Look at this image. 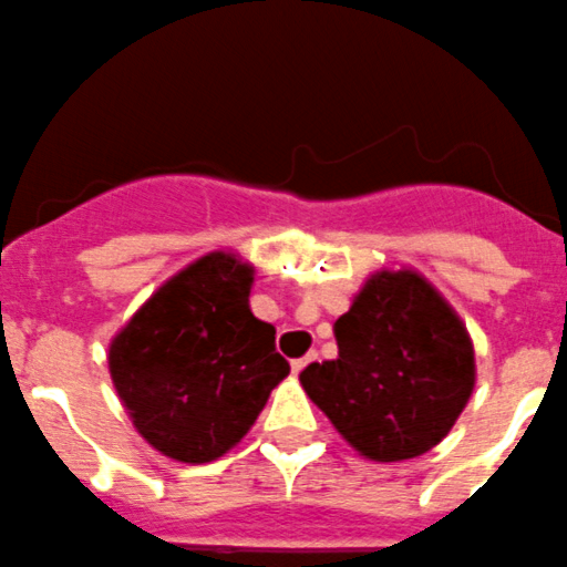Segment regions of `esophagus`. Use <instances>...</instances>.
Returning <instances> with one entry per match:
<instances>
[{"label": "esophagus", "mask_w": 567, "mask_h": 567, "mask_svg": "<svg viewBox=\"0 0 567 567\" xmlns=\"http://www.w3.org/2000/svg\"><path fill=\"white\" fill-rule=\"evenodd\" d=\"M315 359H317V353H306L303 359H295V361H292V373H295V375L303 373L306 364H309V361H315Z\"/></svg>", "instance_id": "obj_1"}]
</instances>
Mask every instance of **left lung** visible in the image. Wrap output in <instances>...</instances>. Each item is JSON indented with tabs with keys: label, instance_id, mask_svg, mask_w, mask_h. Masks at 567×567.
<instances>
[{
	"label": "left lung",
	"instance_id": "left-lung-1",
	"mask_svg": "<svg viewBox=\"0 0 567 567\" xmlns=\"http://www.w3.org/2000/svg\"><path fill=\"white\" fill-rule=\"evenodd\" d=\"M339 355L300 373L306 395L373 462L425 454L476 384L465 322L414 269H379L333 322Z\"/></svg>",
	"mask_w": 567,
	"mask_h": 567
}]
</instances>
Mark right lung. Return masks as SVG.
<instances>
[{
    "mask_svg": "<svg viewBox=\"0 0 567 567\" xmlns=\"http://www.w3.org/2000/svg\"><path fill=\"white\" fill-rule=\"evenodd\" d=\"M252 267L208 252L172 275L107 350L138 434L188 465L219 460L289 375L275 328L250 311Z\"/></svg>",
    "mask_w": 567,
    "mask_h": 567,
    "instance_id": "1",
    "label": "right lung"
}]
</instances>
